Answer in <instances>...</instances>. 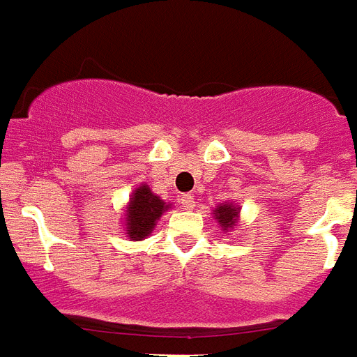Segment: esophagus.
Masks as SVG:
<instances>
[{
	"label": "esophagus",
	"instance_id": "obj_1",
	"mask_svg": "<svg viewBox=\"0 0 357 357\" xmlns=\"http://www.w3.org/2000/svg\"><path fill=\"white\" fill-rule=\"evenodd\" d=\"M179 202H181V206H183V208H187V211H192L194 206H196V199H194L192 194H183Z\"/></svg>",
	"mask_w": 357,
	"mask_h": 357
}]
</instances>
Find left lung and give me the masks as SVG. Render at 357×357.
Listing matches in <instances>:
<instances>
[{
	"mask_svg": "<svg viewBox=\"0 0 357 357\" xmlns=\"http://www.w3.org/2000/svg\"><path fill=\"white\" fill-rule=\"evenodd\" d=\"M239 212H241V206L238 203L223 202L215 206L212 214H214V220L220 225V229L223 230L225 234H229V232H232L238 227Z\"/></svg>",
	"mask_w": 357,
	"mask_h": 357,
	"instance_id": "obj_1",
	"label": "left lung"
}]
</instances>
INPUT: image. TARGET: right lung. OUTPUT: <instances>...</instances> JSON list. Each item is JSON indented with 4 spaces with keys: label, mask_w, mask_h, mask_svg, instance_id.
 I'll return each instance as SVG.
<instances>
[{
    "label": "right lung",
    "mask_w": 357,
    "mask_h": 357,
    "mask_svg": "<svg viewBox=\"0 0 357 357\" xmlns=\"http://www.w3.org/2000/svg\"><path fill=\"white\" fill-rule=\"evenodd\" d=\"M169 208H172V203L163 202L149 185H137L123 208V232L130 241H143L152 234L160 218Z\"/></svg>",
    "instance_id": "right-lung-1"
}]
</instances>
